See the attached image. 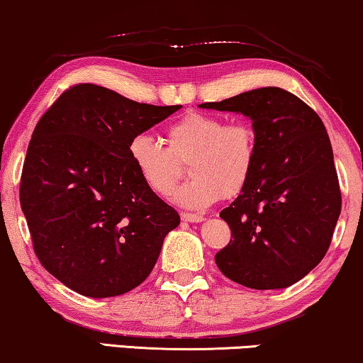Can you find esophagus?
<instances>
[{
    "label": "esophagus",
    "instance_id": "1",
    "mask_svg": "<svg viewBox=\"0 0 363 363\" xmlns=\"http://www.w3.org/2000/svg\"><path fill=\"white\" fill-rule=\"evenodd\" d=\"M181 217H182L184 222H191V223H201V222L206 220V217L199 216V213H187V212H184Z\"/></svg>",
    "mask_w": 363,
    "mask_h": 363
}]
</instances>
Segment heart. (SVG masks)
<instances>
[{
	"mask_svg": "<svg viewBox=\"0 0 363 363\" xmlns=\"http://www.w3.org/2000/svg\"><path fill=\"white\" fill-rule=\"evenodd\" d=\"M167 147L147 135L128 145V156L141 181L157 196H167L187 162L192 177L172 194L177 206L201 211L222 197L243 191L255 167L257 136L243 121L227 123L217 115L192 111L166 128Z\"/></svg>",
	"mask_w": 363,
	"mask_h": 363,
	"instance_id": "1",
	"label": "heart"
}]
</instances>
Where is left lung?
Listing matches in <instances>:
<instances>
[{
    "instance_id": "8db88e82",
    "label": "left lung",
    "mask_w": 363,
    "mask_h": 363,
    "mask_svg": "<svg viewBox=\"0 0 363 363\" xmlns=\"http://www.w3.org/2000/svg\"><path fill=\"white\" fill-rule=\"evenodd\" d=\"M201 108L252 120V177L220 212L232 240L216 255L220 272L252 289L299 281L328 252L340 216L333 146L315 111L278 86H263Z\"/></svg>"
}]
</instances>
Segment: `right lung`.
<instances>
[{
  "label": "right lung",
  "instance_id": "obj_1",
  "mask_svg": "<svg viewBox=\"0 0 363 363\" xmlns=\"http://www.w3.org/2000/svg\"><path fill=\"white\" fill-rule=\"evenodd\" d=\"M179 108L79 84L35 125L19 201L39 262L75 293L100 299L140 286L179 225L128 156L133 138Z\"/></svg>",
  "mask_w": 363,
  "mask_h": 363
}]
</instances>
